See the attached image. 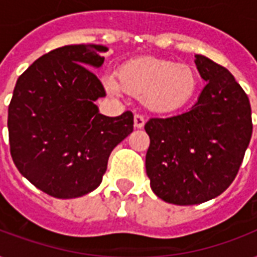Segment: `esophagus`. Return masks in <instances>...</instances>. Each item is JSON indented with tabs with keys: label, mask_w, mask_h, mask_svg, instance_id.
Returning <instances> with one entry per match:
<instances>
[{
	"label": "esophagus",
	"mask_w": 257,
	"mask_h": 257,
	"mask_svg": "<svg viewBox=\"0 0 257 257\" xmlns=\"http://www.w3.org/2000/svg\"><path fill=\"white\" fill-rule=\"evenodd\" d=\"M135 128L137 129H141L144 128L145 125V118L141 114H135Z\"/></svg>",
	"instance_id": "34e87169"
}]
</instances>
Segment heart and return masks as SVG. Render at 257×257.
I'll list each match as a JSON object with an SVG mask.
<instances>
[{
	"label": "heart",
	"instance_id": "obj_1",
	"mask_svg": "<svg viewBox=\"0 0 257 257\" xmlns=\"http://www.w3.org/2000/svg\"><path fill=\"white\" fill-rule=\"evenodd\" d=\"M104 85L112 94H120L124 89L133 96H143V104L151 112L171 113L191 104L199 90L200 78L188 64L141 57L121 65L118 81L106 76Z\"/></svg>",
	"mask_w": 257,
	"mask_h": 257
}]
</instances>
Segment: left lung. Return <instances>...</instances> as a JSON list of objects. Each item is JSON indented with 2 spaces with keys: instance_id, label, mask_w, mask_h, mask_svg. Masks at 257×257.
<instances>
[{
  "instance_id": "1",
  "label": "left lung",
  "mask_w": 257,
  "mask_h": 257,
  "mask_svg": "<svg viewBox=\"0 0 257 257\" xmlns=\"http://www.w3.org/2000/svg\"><path fill=\"white\" fill-rule=\"evenodd\" d=\"M207 85L189 110L151 118L145 168L157 197L195 205L221 195L235 180L252 136L248 96L224 66L196 54Z\"/></svg>"
}]
</instances>
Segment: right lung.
<instances>
[{
	"label": "right lung",
	"mask_w": 257,
	"mask_h": 257,
	"mask_svg": "<svg viewBox=\"0 0 257 257\" xmlns=\"http://www.w3.org/2000/svg\"><path fill=\"white\" fill-rule=\"evenodd\" d=\"M108 48L66 45L44 54L18 77L8 110L10 153L34 187L57 199L81 197L102 181L110 152L133 132V114L108 117L100 69Z\"/></svg>",
	"instance_id": "right-lung-1"
}]
</instances>
